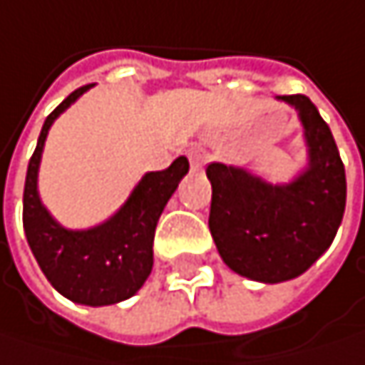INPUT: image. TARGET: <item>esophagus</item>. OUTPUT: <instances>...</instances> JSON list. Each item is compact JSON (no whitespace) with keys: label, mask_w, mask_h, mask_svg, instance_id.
Here are the masks:
<instances>
[{"label":"esophagus","mask_w":365,"mask_h":365,"mask_svg":"<svg viewBox=\"0 0 365 365\" xmlns=\"http://www.w3.org/2000/svg\"><path fill=\"white\" fill-rule=\"evenodd\" d=\"M187 158H190L192 169H202V165H205V154H202V150L190 148L187 150Z\"/></svg>","instance_id":"1"}]
</instances>
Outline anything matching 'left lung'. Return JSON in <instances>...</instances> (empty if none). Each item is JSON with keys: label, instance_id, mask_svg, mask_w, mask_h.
I'll return each mask as SVG.
<instances>
[{"label": "left lung", "instance_id": "left-lung-1", "mask_svg": "<svg viewBox=\"0 0 365 365\" xmlns=\"http://www.w3.org/2000/svg\"><path fill=\"white\" fill-rule=\"evenodd\" d=\"M299 115L307 165L288 183L211 163L209 230L223 263L249 280L278 284L305 274L332 245L345 213L347 180L330 127L307 96H278Z\"/></svg>", "mask_w": 365, "mask_h": 365}]
</instances>
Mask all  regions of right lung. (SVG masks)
<instances>
[{
	"label": "right lung",
	"instance_id": "obj_1",
	"mask_svg": "<svg viewBox=\"0 0 365 365\" xmlns=\"http://www.w3.org/2000/svg\"><path fill=\"white\" fill-rule=\"evenodd\" d=\"M93 85L79 87L51 113L26 169L22 223L26 242L50 284L68 301L104 307L133 297L152 272V242L158 217L187 173L180 156L165 171H150L131 190L115 215L87 227L68 230L58 223L39 196V165L53 120Z\"/></svg>",
	"mask_w": 365,
	"mask_h": 365
}]
</instances>
